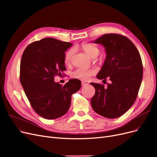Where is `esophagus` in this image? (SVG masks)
I'll list each match as a JSON object with an SVG mask.
<instances>
[{
	"mask_svg": "<svg viewBox=\"0 0 157 157\" xmlns=\"http://www.w3.org/2000/svg\"><path fill=\"white\" fill-rule=\"evenodd\" d=\"M86 84H87V83H86V82H84V81H82V86H86Z\"/></svg>",
	"mask_w": 157,
	"mask_h": 157,
	"instance_id": "esophagus-1",
	"label": "esophagus"
}]
</instances>
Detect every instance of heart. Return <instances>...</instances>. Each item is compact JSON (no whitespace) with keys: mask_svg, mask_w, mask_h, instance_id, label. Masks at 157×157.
<instances>
[{"mask_svg":"<svg viewBox=\"0 0 157 157\" xmlns=\"http://www.w3.org/2000/svg\"><path fill=\"white\" fill-rule=\"evenodd\" d=\"M80 48L84 51L91 58H96L99 54V49L96 46L90 43H83L80 45ZM74 53V49H70L65 54L64 56V63L69 64L71 61V58ZM96 70L94 69H84L77 68L71 73V76L73 78H77L82 80H87L90 77L95 75Z\"/></svg>","mask_w":157,"mask_h":157,"instance_id":"obj_1","label":"heart"}]
</instances>
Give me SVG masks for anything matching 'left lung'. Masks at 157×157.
Returning <instances> with one entry per match:
<instances>
[{"label":"left lung","instance_id":"1","mask_svg":"<svg viewBox=\"0 0 157 157\" xmlns=\"http://www.w3.org/2000/svg\"><path fill=\"white\" fill-rule=\"evenodd\" d=\"M94 43L105 48L106 59L97 75L103 81L112 82L104 85L90 83L96 92L90 100L94 112L108 118L124 115L137 98L143 78V64L140 54L134 44L126 36L108 33L99 37Z\"/></svg>","mask_w":157,"mask_h":157}]
</instances>
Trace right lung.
I'll use <instances>...</instances> for the list:
<instances>
[{"label": "right lung", "mask_w": 157, "mask_h": 157, "mask_svg": "<svg viewBox=\"0 0 157 157\" xmlns=\"http://www.w3.org/2000/svg\"><path fill=\"white\" fill-rule=\"evenodd\" d=\"M71 43L54 38L35 41L25 49L20 64V82L35 112L52 120L68 112L71 95L81 87V82L70 79L64 86L55 82V75L66 71L65 51Z\"/></svg>", "instance_id": "right-lung-1"}]
</instances>
